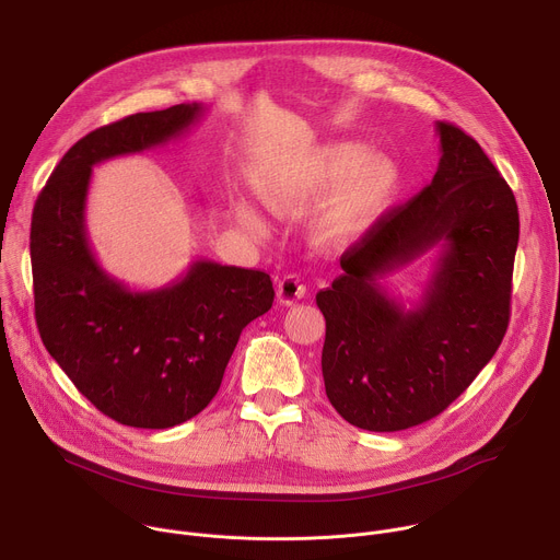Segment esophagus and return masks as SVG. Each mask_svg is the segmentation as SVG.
Wrapping results in <instances>:
<instances>
[{"label":"esophagus","mask_w":560,"mask_h":560,"mask_svg":"<svg viewBox=\"0 0 560 560\" xmlns=\"http://www.w3.org/2000/svg\"><path fill=\"white\" fill-rule=\"evenodd\" d=\"M303 294H305V283H303V279L296 277V275L285 277V279L279 283V288H277V299H279V303H283V305L296 303L299 299H303Z\"/></svg>","instance_id":"obj_1"}]
</instances>
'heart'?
<instances>
[{"mask_svg":"<svg viewBox=\"0 0 560 560\" xmlns=\"http://www.w3.org/2000/svg\"><path fill=\"white\" fill-rule=\"evenodd\" d=\"M255 186L279 217H299L332 192L314 221V238L324 248H346L385 210L398 186V171L387 156L339 141L318 148L301 164L264 166ZM236 217L248 230L264 232L261 219L246 203L236 206Z\"/></svg>","mask_w":560,"mask_h":560,"instance_id":"obj_1","label":"heart"}]
</instances>
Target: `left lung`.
I'll use <instances>...</instances> for the list:
<instances>
[{"label": "left lung", "instance_id": "left-lung-1", "mask_svg": "<svg viewBox=\"0 0 560 560\" xmlns=\"http://www.w3.org/2000/svg\"><path fill=\"white\" fill-rule=\"evenodd\" d=\"M439 168L341 255L343 275L316 294L326 316L322 370L335 410L370 432H398L441 415L499 350L512 299L518 206L490 156L439 121ZM442 248L412 310L375 277Z\"/></svg>", "mask_w": 560, "mask_h": 560}]
</instances>
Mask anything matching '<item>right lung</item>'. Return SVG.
<instances>
[{
  "instance_id": "1",
  "label": "right lung",
  "mask_w": 560,
  "mask_h": 560,
  "mask_svg": "<svg viewBox=\"0 0 560 560\" xmlns=\"http://www.w3.org/2000/svg\"><path fill=\"white\" fill-rule=\"evenodd\" d=\"M201 104L137 113L79 139L39 192L31 223L35 318L74 387L121 425L166 430L214 398L238 335L275 301L270 275L195 261L132 292L97 264L86 232L93 166L182 137Z\"/></svg>"
}]
</instances>
